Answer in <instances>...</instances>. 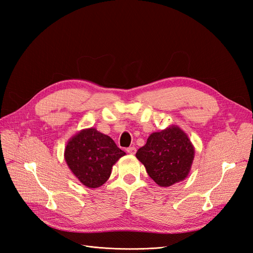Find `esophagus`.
<instances>
[{"mask_svg": "<svg viewBox=\"0 0 253 253\" xmlns=\"http://www.w3.org/2000/svg\"><path fill=\"white\" fill-rule=\"evenodd\" d=\"M126 152L128 153V154L134 155L135 153H136V148H135V147H129V148L126 149Z\"/></svg>", "mask_w": 253, "mask_h": 253, "instance_id": "34e87169", "label": "esophagus"}]
</instances>
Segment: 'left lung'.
<instances>
[{
	"label": "left lung",
	"instance_id": "left-lung-1",
	"mask_svg": "<svg viewBox=\"0 0 253 253\" xmlns=\"http://www.w3.org/2000/svg\"><path fill=\"white\" fill-rule=\"evenodd\" d=\"M136 157L145 167L150 177L160 187H170L185 179L194 159V148L188 135L171 126L152 133Z\"/></svg>",
	"mask_w": 253,
	"mask_h": 253
}]
</instances>
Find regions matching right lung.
Masks as SVG:
<instances>
[{
	"instance_id": "right-lung-1",
	"label": "right lung",
	"mask_w": 253,
	"mask_h": 253,
	"mask_svg": "<svg viewBox=\"0 0 253 253\" xmlns=\"http://www.w3.org/2000/svg\"><path fill=\"white\" fill-rule=\"evenodd\" d=\"M126 155L110 136L96 128H84L68 140L64 158L73 174L87 188H98L109 179L112 168Z\"/></svg>"
}]
</instances>
